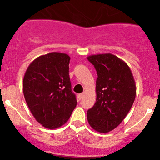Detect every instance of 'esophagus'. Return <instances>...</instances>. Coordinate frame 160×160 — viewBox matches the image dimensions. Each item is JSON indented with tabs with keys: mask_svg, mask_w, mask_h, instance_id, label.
<instances>
[{
	"mask_svg": "<svg viewBox=\"0 0 160 160\" xmlns=\"http://www.w3.org/2000/svg\"><path fill=\"white\" fill-rule=\"evenodd\" d=\"M83 96H84V94H78V98L79 100H81L82 98H83Z\"/></svg>",
	"mask_w": 160,
	"mask_h": 160,
	"instance_id": "1",
	"label": "esophagus"
}]
</instances>
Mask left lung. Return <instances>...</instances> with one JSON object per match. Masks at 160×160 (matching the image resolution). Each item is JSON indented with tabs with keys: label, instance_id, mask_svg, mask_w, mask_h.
<instances>
[{
	"label": "left lung",
	"instance_id": "1",
	"mask_svg": "<svg viewBox=\"0 0 160 160\" xmlns=\"http://www.w3.org/2000/svg\"><path fill=\"white\" fill-rule=\"evenodd\" d=\"M98 73L96 102L87 111V120L94 131L108 133L128 115L136 95V85L128 65L112 53L87 57Z\"/></svg>",
	"mask_w": 160,
	"mask_h": 160
}]
</instances>
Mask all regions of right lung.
<instances>
[{
    "instance_id": "1",
    "label": "right lung",
    "mask_w": 160,
    "mask_h": 160,
    "mask_svg": "<svg viewBox=\"0 0 160 160\" xmlns=\"http://www.w3.org/2000/svg\"><path fill=\"white\" fill-rule=\"evenodd\" d=\"M70 56L52 52L32 61L23 78L24 97L29 111L44 128L64 125L77 105L69 76Z\"/></svg>"
}]
</instances>
